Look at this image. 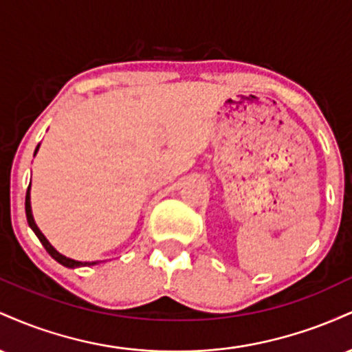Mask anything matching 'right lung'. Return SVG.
Segmentation results:
<instances>
[{
    "mask_svg": "<svg viewBox=\"0 0 352 352\" xmlns=\"http://www.w3.org/2000/svg\"><path fill=\"white\" fill-rule=\"evenodd\" d=\"M39 145L36 147V152H38ZM31 187V184H30ZM30 187H28V192H26V201H24V208H26V218H28V223H30V227L33 228V232L36 233V236L39 238V241H41L44 248H46V252L51 254L52 258H54L58 263H60L63 266H67V268H78V266H91V265H96V261H91V263H82V261H76V260H71V258H66L64 254H60L59 252H56L54 248H52L50 241L46 240V236L43 235L41 232H39L38 225L34 223V218H33V213H31V204H30Z\"/></svg>",
    "mask_w": 352,
    "mask_h": 352,
    "instance_id": "right-lung-1",
    "label": "right lung"
}]
</instances>
